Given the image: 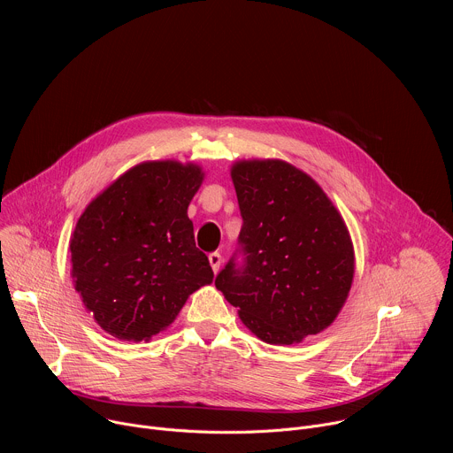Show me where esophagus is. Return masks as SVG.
<instances>
[{
	"mask_svg": "<svg viewBox=\"0 0 453 453\" xmlns=\"http://www.w3.org/2000/svg\"><path fill=\"white\" fill-rule=\"evenodd\" d=\"M208 260H210V265H211L213 273L217 274L219 269H220V265H222V256H220L219 252H211V254L208 256Z\"/></svg>",
	"mask_w": 453,
	"mask_h": 453,
	"instance_id": "1",
	"label": "esophagus"
}]
</instances>
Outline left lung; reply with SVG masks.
I'll list each match as a JSON object with an SVG mask.
<instances>
[{
    "label": "left lung",
    "instance_id": "obj_1",
    "mask_svg": "<svg viewBox=\"0 0 453 453\" xmlns=\"http://www.w3.org/2000/svg\"><path fill=\"white\" fill-rule=\"evenodd\" d=\"M242 213L238 252L215 287L264 342L294 344L328 328L349 294V231L322 188L280 159L231 168Z\"/></svg>",
    "mask_w": 453,
    "mask_h": 453
}]
</instances>
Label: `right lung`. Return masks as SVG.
<instances>
[{
    "instance_id": "right-lung-1",
    "label": "right lung",
    "mask_w": 453,
    "mask_h": 453,
    "mask_svg": "<svg viewBox=\"0 0 453 453\" xmlns=\"http://www.w3.org/2000/svg\"><path fill=\"white\" fill-rule=\"evenodd\" d=\"M203 168L147 161L119 175L81 215L70 242L84 306L109 335L140 342L166 330L189 294L213 281L188 206Z\"/></svg>"
}]
</instances>
